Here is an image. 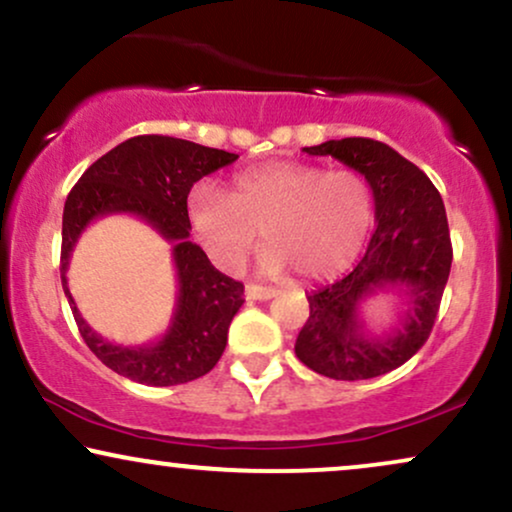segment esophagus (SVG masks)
<instances>
[{"instance_id":"34e87169","label":"esophagus","mask_w":512,"mask_h":512,"mask_svg":"<svg viewBox=\"0 0 512 512\" xmlns=\"http://www.w3.org/2000/svg\"><path fill=\"white\" fill-rule=\"evenodd\" d=\"M244 294H246V299H251V301H268V299H273V296H277V289L261 287V285H246Z\"/></svg>"}]
</instances>
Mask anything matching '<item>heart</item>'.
Returning a JSON list of instances; mask_svg holds the SVG:
<instances>
[{
    "label": "heart",
    "instance_id": "heart-1",
    "mask_svg": "<svg viewBox=\"0 0 512 512\" xmlns=\"http://www.w3.org/2000/svg\"><path fill=\"white\" fill-rule=\"evenodd\" d=\"M192 230L223 270H237L258 230L268 249L261 268L282 275L299 270L306 280H330L349 270L368 242L375 201L363 175L296 161H275L232 178L230 197L213 182L189 192Z\"/></svg>",
    "mask_w": 512,
    "mask_h": 512
}]
</instances>
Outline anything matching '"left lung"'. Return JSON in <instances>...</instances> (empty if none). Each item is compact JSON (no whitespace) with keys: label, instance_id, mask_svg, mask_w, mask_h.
<instances>
[{"label":"left lung","instance_id":"left-lung-1","mask_svg":"<svg viewBox=\"0 0 512 512\" xmlns=\"http://www.w3.org/2000/svg\"><path fill=\"white\" fill-rule=\"evenodd\" d=\"M304 151L332 156L363 175L377 227L349 275L308 294L311 315L296 337V358L332 380L380 377L413 358L437 320L453 261L444 201L415 163L384 142L346 137ZM377 291H391L402 304L384 335L368 331L360 315Z\"/></svg>","mask_w":512,"mask_h":512}]
</instances>
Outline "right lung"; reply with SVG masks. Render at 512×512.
<instances>
[{"label":"right lung","instance_id":"add662e5","mask_svg":"<svg viewBox=\"0 0 512 512\" xmlns=\"http://www.w3.org/2000/svg\"><path fill=\"white\" fill-rule=\"evenodd\" d=\"M237 154L163 135L130 137L94 161L63 206L61 285L78 330L94 356L118 375L149 387L197 380L223 356L227 330L244 304V285L213 268L199 244L189 242L187 194L194 182L230 166ZM113 212H128L154 226L174 246L179 277L174 318L156 343L113 345L84 323L67 289V263L84 227Z\"/></svg>","mask_w":512,"mask_h":512}]
</instances>
